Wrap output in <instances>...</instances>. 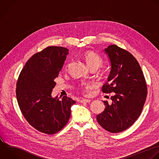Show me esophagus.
<instances>
[{"label":"esophagus","mask_w":159,"mask_h":159,"mask_svg":"<svg viewBox=\"0 0 159 159\" xmlns=\"http://www.w3.org/2000/svg\"><path fill=\"white\" fill-rule=\"evenodd\" d=\"M91 101L90 99H81L80 101V102L81 103H87V102H89Z\"/></svg>","instance_id":"esophagus-1"}]
</instances>
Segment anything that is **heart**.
<instances>
[{
  "mask_svg": "<svg viewBox=\"0 0 159 159\" xmlns=\"http://www.w3.org/2000/svg\"><path fill=\"white\" fill-rule=\"evenodd\" d=\"M84 59L85 60L88 66L90 68L98 69L102 66L103 63L102 58L97 53L93 51H86L83 54ZM69 65H67L66 67Z\"/></svg>",
  "mask_w": 159,
  "mask_h": 159,
  "instance_id": "heart-1",
  "label": "heart"
}]
</instances>
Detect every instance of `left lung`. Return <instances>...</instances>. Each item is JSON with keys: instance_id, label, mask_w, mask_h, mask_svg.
<instances>
[{"instance_id": "8db88e82", "label": "left lung", "mask_w": 159, "mask_h": 159, "mask_svg": "<svg viewBox=\"0 0 159 159\" xmlns=\"http://www.w3.org/2000/svg\"><path fill=\"white\" fill-rule=\"evenodd\" d=\"M111 63L104 93H114L112 103L104 101V111L96 117L99 125L111 133L130 127L140 115L147 95V87L141 68L128 51L116 45L104 50Z\"/></svg>"}]
</instances>
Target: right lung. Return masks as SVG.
Segmentation results:
<instances>
[{"label":"right lung","mask_w":159,"mask_h":159,"mask_svg":"<svg viewBox=\"0 0 159 159\" xmlns=\"http://www.w3.org/2000/svg\"><path fill=\"white\" fill-rule=\"evenodd\" d=\"M61 47L50 46L34 54L22 70L16 85L20 109L27 121L37 130L54 134L68 122L76 101L63 96L52 97L53 88L68 54Z\"/></svg>","instance_id":"1"}]
</instances>
